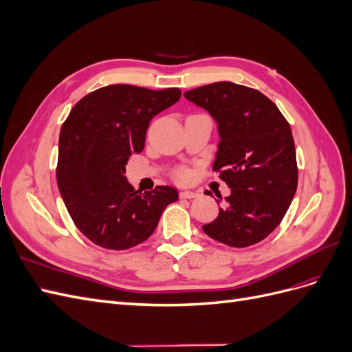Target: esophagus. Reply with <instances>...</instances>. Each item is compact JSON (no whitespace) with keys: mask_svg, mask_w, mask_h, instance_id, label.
Returning a JSON list of instances; mask_svg holds the SVG:
<instances>
[{"mask_svg":"<svg viewBox=\"0 0 352 352\" xmlns=\"http://www.w3.org/2000/svg\"><path fill=\"white\" fill-rule=\"evenodd\" d=\"M198 194L195 190H189V189H184L180 190V198H195Z\"/></svg>","mask_w":352,"mask_h":352,"instance_id":"34e87169","label":"esophagus"}]
</instances>
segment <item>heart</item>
Here are the masks:
<instances>
[{"label": "heart", "instance_id": "b5f03b06", "mask_svg": "<svg viewBox=\"0 0 352 352\" xmlns=\"http://www.w3.org/2000/svg\"><path fill=\"white\" fill-rule=\"evenodd\" d=\"M177 176L180 177V179H185V177H188V172H186V170H179V172H177Z\"/></svg>", "mask_w": 352, "mask_h": 352}]
</instances>
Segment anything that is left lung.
<instances>
[{
    "mask_svg": "<svg viewBox=\"0 0 352 352\" xmlns=\"http://www.w3.org/2000/svg\"><path fill=\"white\" fill-rule=\"evenodd\" d=\"M184 95L216 120L220 142L212 168L230 188L226 207L202 230L236 248L263 241L279 226L298 185L289 123L260 91L232 82Z\"/></svg>",
    "mask_w": 352,
    "mask_h": 352,
    "instance_id": "8db88e82",
    "label": "left lung"
}]
</instances>
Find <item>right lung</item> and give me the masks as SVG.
Returning a JSON list of instances; mask_svg holds the SVG:
<instances>
[{"label": "right lung", "mask_w": 352, "mask_h": 352, "mask_svg": "<svg viewBox=\"0 0 352 352\" xmlns=\"http://www.w3.org/2000/svg\"><path fill=\"white\" fill-rule=\"evenodd\" d=\"M179 88L153 91L109 85L83 97L63 123L57 184L74 225L94 243L127 250L153 235L177 189L141 194L127 182L126 164L142 153L151 119L179 101Z\"/></svg>", "instance_id": "add662e5"}]
</instances>
